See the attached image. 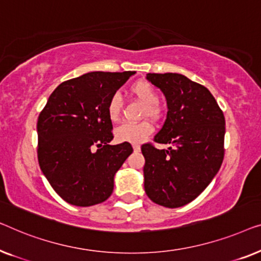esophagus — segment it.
I'll list each match as a JSON object with an SVG mask.
<instances>
[{
  "label": "esophagus",
  "instance_id": "34e87169",
  "mask_svg": "<svg viewBox=\"0 0 261 261\" xmlns=\"http://www.w3.org/2000/svg\"><path fill=\"white\" fill-rule=\"evenodd\" d=\"M132 148H134V151L135 152H138L139 150H141V145H139V144H134V145H132Z\"/></svg>",
  "mask_w": 261,
  "mask_h": 261
}]
</instances>
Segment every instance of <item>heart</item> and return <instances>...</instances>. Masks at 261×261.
I'll return each instance as SVG.
<instances>
[{
  "label": "heart",
  "instance_id": "heart-1",
  "mask_svg": "<svg viewBox=\"0 0 261 261\" xmlns=\"http://www.w3.org/2000/svg\"><path fill=\"white\" fill-rule=\"evenodd\" d=\"M130 93L144 104L143 117H150L152 119H160L162 116V109L159 102V94L151 84L145 80H138L130 86ZM108 116L111 122L116 123L122 115V99L115 94L108 102ZM153 127L148 120L141 123H124L115 131L116 139L120 143H132L138 144L152 134Z\"/></svg>",
  "mask_w": 261,
  "mask_h": 261
}]
</instances>
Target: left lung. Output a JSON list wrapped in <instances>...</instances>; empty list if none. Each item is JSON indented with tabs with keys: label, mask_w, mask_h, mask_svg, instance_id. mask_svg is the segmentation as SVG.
Here are the masks:
<instances>
[{
	"label": "left lung",
	"mask_w": 261,
	"mask_h": 261,
	"mask_svg": "<svg viewBox=\"0 0 261 261\" xmlns=\"http://www.w3.org/2000/svg\"><path fill=\"white\" fill-rule=\"evenodd\" d=\"M146 79L166 95L168 115L155 142L142 145L144 189L153 202L182 207L214 178L225 156V116L207 87L178 73H148Z\"/></svg>",
	"instance_id": "1"
}]
</instances>
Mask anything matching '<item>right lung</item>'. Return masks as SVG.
Returning a JSON list of instances; mask_svg holds the SVG:
<instances>
[{
    "label": "right lung",
    "mask_w": 261,
    "mask_h": 261,
    "mask_svg": "<svg viewBox=\"0 0 261 261\" xmlns=\"http://www.w3.org/2000/svg\"><path fill=\"white\" fill-rule=\"evenodd\" d=\"M135 72H91L61 83L38 118V160L66 202L90 207L108 200L113 177L134 149L113 139L108 102Z\"/></svg>",
    "instance_id": "obj_1"
}]
</instances>
